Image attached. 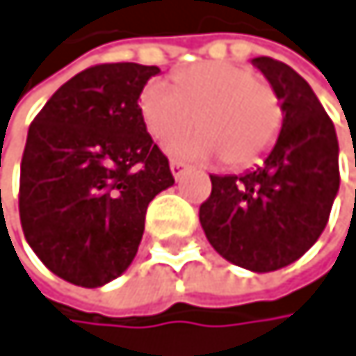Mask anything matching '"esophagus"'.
Masks as SVG:
<instances>
[{
    "mask_svg": "<svg viewBox=\"0 0 356 356\" xmlns=\"http://www.w3.org/2000/svg\"><path fill=\"white\" fill-rule=\"evenodd\" d=\"M186 168H188V164H186V162H181V160H175V158L170 160V170H172V175H175V177H179V175H181Z\"/></svg>",
    "mask_w": 356,
    "mask_h": 356,
    "instance_id": "obj_1",
    "label": "esophagus"
}]
</instances>
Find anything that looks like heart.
<instances>
[{
  "label": "heart",
  "instance_id": "obj_1",
  "mask_svg": "<svg viewBox=\"0 0 356 356\" xmlns=\"http://www.w3.org/2000/svg\"><path fill=\"white\" fill-rule=\"evenodd\" d=\"M145 126L156 140L175 138L170 149L190 158H224L228 166H250L263 158L282 128L277 91L250 67L209 61L177 72L175 87L152 81L140 93Z\"/></svg>",
  "mask_w": 356,
  "mask_h": 356
}]
</instances>
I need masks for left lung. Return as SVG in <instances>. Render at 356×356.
<instances>
[{"label":"left lung","instance_id":"obj_1","mask_svg":"<svg viewBox=\"0 0 356 356\" xmlns=\"http://www.w3.org/2000/svg\"><path fill=\"white\" fill-rule=\"evenodd\" d=\"M282 100V132L261 166L235 177L211 175L200 224L232 265L267 273L301 258L325 230L339 188L337 136L316 93L291 65L252 61Z\"/></svg>","mask_w":356,"mask_h":356}]
</instances>
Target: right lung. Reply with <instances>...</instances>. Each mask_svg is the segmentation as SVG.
I'll use <instances>...</instances> for the list:
<instances>
[{
	"mask_svg": "<svg viewBox=\"0 0 356 356\" xmlns=\"http://www.w3.org/2000/svg\"><path fill=\"white\" fill-rule=\"evenodd\" d=\"M160 67L98 63L63 83L27 132L19 216L35 256L61 280L95 289L138 252L147 204L175 184L147 134L138 98Z\"/></svg>",
	"mask_w": 356,
	"mask_h": 356,
	"instance_id": "obj_1",
	"label": "right lung"
}]
</instances>
